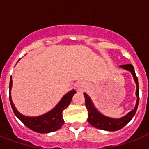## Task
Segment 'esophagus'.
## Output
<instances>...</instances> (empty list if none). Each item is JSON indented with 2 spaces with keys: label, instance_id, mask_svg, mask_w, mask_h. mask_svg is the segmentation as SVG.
I'll return each mask as SVG.
<instances>
[{
  "label": "esophagus",
  "instance_id": "obj_1",
  "mask_svg": "<svg viewBox=\"0 0 149 149\" xmlns=\"http://www.w3.org/2000/svg\"><path fill=\"white\" fill-rule=\"evenodd\" d=\"M86 87V84L84 83V82H79V83L77 84V89H78V91H84Z\"/></svg>",
  "mask_w": 149,
  "mask_h": 149
}]
</instances>
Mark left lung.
Masks as SVG:
<instances>
[{
  "mask_svg": "<svg viewBox=\"0 0 149 149\" xmlns=\"http://www.w3.org/2000/svg\"><path fill=\"white\" fill-rule=\"evenodd\" d=\"M120 68L124 70L129 71L132 74V77L134 78V80L136 84V104L134 106V108L131 111L126 115L123 116L120 118H109L107 116L104 115L98 111L97 107L94 106L93 101L91 98L89 97L87 93H84V97H85V104H86V109L88 111V118L87 120L92 126L94 127H97L98 129L104 130V131H108V132H114L118 130L121 129L124 127L130 120H132L133 117L136 113L138 105L139 102V81H138V77H136L134 69L132 64H126V65H120Z\"/></svg>",
  "mask_w": 149,
  "mask_h": 149,
  "instance_id": "1",
  "label": "left lung"
}]
</instances>
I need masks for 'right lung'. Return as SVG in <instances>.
Instances as JSON below:
<instances>
[{
  "label": "right lung",
  "mask_w": 149,
  "mask_h": 149,
  "mask_svg": "<svg viewBox=\"0 0 149 149\" xmlns=\"http://www.w3.org/2000/svg\"><path fill=\"white\" fill-rule=\"evenodd\" d=\"M11 88H12V78L10 77V85H9V100L13 111L15 116L26 127L38 133H50V132H56L63 126L64 124L63 117V110H65L69 106V104L72 100V97L77 93L75 90L69 91L67 93H65L57 105L52 109L51 111L42 115L29 117L21 113L15 107L10 95Z\"/></svg>",
  "instance_id": "right-lung-1"
}]
</instances>
